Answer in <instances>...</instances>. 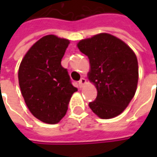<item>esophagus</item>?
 Here are the masks:
<instances>
[{"label":"esophagus","mask_w":157,"mask_h":157,"mask_svg":"<svg viewBox=\"0 0 157 157\" xmlns=\"http://www.w3.org/2000/svg\"><path fill=\"white\" fill-rule=\"evenodd\" d=\"M86 83V80L85 78H81V80L79 81V86L80 87H83V86Z\"/></svg>","instance_id":"esophagus-1"}]
</instances>
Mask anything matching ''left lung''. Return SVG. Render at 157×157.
<instances>
[{"label": "left lung", "instance_id": "obj_1", "mask_svg": "<svg viewBox=\"0 0 157 157\" xmlns=\"http://www.w3.org/2000/svg\"><path fill=\"white\" fill-rule=\"evenodd\" d=\"M89 59L88 79L95 85L98 96L89 102L92 112L101 118L119 115L136 92L139 71L136 55L121 39L99 33L77 44Z\"/></svg>", "mask_w": 157, "mask_h": 157}]
</instances>
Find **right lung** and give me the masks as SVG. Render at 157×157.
I'll use <instances>...</instances> for the list:
<instances>
[{"instance_id":"obj_1","label":"right lung","mask_w":157,"mask_h":157,"mask_svg":"<svg viewBox=\"0 0 157 157\" xmlns=\"http://www.w3.org/2000/svg\"><path fill=\"white\" fill-rule=\"evenodd\" d=\"M68 39L46 35L37 41L22 59L18 81L22 95L29 111L40 121L55 124L68 109L72 85L61 59L68 47Z\"/></svg>"}]
</instances>
